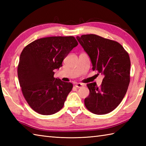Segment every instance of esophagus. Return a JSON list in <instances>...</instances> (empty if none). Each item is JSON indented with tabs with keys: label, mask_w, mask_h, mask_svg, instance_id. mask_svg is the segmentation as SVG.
Returning a JSON list of instances; mask_svg holds the SVG:
<instances>
[{
	"label": "esophagus",
	"mask_w": 146,
	"mask_h": 146,
	"mask_svg": "<svg viewBox=\"0 0 146 146\" xmlns=\"http://www.w3.org/2000/svg\"><path fill=\"white\" fill-rule=\"evenodd\" d=\"M83 85H84L81 83H76V84H75V86L76 88H81V87H82V86H83Z\"/></svg>",
	"instance_id": "obj_1"
}]
</instances>
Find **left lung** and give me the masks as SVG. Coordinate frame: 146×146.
Here are the masks:
<instances>
[{"label":"left lung","mask_w":146,"mask_h":146,"mask_svg":"<svg viewBox=\"0 0 146 146\" xmlns=\"http://www.w3.org/2000/svg\"><path fill=\"white\" fill-rule=\"evenodd\" d=\"M76 39L90 58L93 70L104 75L102 85L88 83L86 108L93 113L111 112L123 100L130 83L131 60L120 43L96 35H85Z\"/></svg>","instance_id":"left-lung-1"}]
</instances>
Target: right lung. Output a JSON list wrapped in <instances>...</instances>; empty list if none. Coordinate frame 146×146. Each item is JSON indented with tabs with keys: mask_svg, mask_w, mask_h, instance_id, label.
<instances>
[{
	"mask_svg": "<svg viewBox=\"0 0 146 146\" xmlns=\"http://www.w3.org/2000/svg\"><path fill=\"white\" fill-rule=\"evenodd\" d=\"M73 36H51L35 40L23 49L17 75L24 98L33 110L44 115L60 111L73 88L54 77V70L78 45Z\"/></svg>",
	"mask_w": 146,
	"mask_h": 146,
	"instance_id": "add662e5",
	"label": "right lung"
}]
</instances>
